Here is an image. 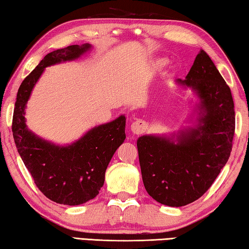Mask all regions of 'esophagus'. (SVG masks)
<instances>
[{
	"mask_svg": "<svg viewBox=\"0 0 249 249\" xmlns=\"http://www.w3.org/2000/svg\"><path fill=\"white\" fill-rule=\"evenodd\" d=\"M147 127H148V123H147L146 121H142V120L135 121L134 123L130 125V129H132V132L134 134H137V135L145 133Z\"/></svg>",
	"mask_w": 249,
	"mask_h": 249,
	"instance_id": "obj_1",
	"label": "esophagus"
}]
</instances>
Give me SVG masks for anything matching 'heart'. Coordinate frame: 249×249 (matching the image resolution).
Masks as SVG:
<instances>
[{"instance_id":"b5f03b06","label":"heart","mask_w":249,"mask_h":249,"mask_svg":"<svg viewBox=\"0 0 249 249\" xmlns=\"http://www.w3.org/2000/svg\"><path fill=\"white\" fill-rule=\"evenodd\" d=\"M163 64V61H158L157 62V66H161Z\"/></svg>"}]
</instances>
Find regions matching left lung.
Returning a JSON list of instances; mask_svg holds the SVG:
<instances>
[{
  "instance_id": "obj_1",
  "label": "left lung",
  "mask_w": 249,
  "mask_h": 249,
  "mask_svg": "<svg viewBox=\"0 0 249 249\" xmlns=\"http://www.w3.org/2000/svg\"><path fill=\"white\" fill-rule=\"evenodd\" d=\"M181 86L191 87L204 114L196 128L169 138L142 136L137 141L142 182L157 202L169 206L192 203L209 190L230 158L235 132L231 89L204 50L197 53Z\"/></svg>"
}]
</instances>
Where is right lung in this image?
Returning <instances> with one entry per match:
<instances>
[{"label": "right lung", "mask_w": 249, "mask_h": 249, "mask_svg": "<svg viewBox=\"0 0 249 249\" xmlns=\"http://www.w3.org/2000/svg\"><path fill=\"white\" fill-rule=\"evenodd\" d=\"M90 47L89 44L71 45L46 54L24 79L16 96L12 122L16 148L37 188L59 204L79 205L98 196L109 160L126 137L125 116L94 127L67 147L40 140L26 128L24 109L44 69L78 58Z\"/></svg>", "instance_id": "add662e5"}]
</instances>
